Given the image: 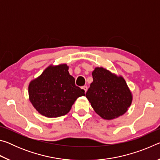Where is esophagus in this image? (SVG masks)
<instances>
[{
    "instance_id": "34e87169",
    "label": "esophagus",
    "mask_w": 160,
    "mask_h": 160,
    "mask_svg": "<svg viewBox=\"0 0 160 160\" xmlns=\"http://www.w3.org/2000/svg\"><path fill=\"white\" fill-rule=\"evenodd\" d=\"M82 89L84 91H85V92H86L87 90H88V87L85 86H85H82Z\"/></svg>"
}]
</instances>
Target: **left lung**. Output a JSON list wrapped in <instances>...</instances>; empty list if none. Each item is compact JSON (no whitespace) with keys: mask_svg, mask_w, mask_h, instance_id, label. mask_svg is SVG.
I'll use <instances>...</instances> for the list:
<instances>
[{"mask_svg":"<svg viewBox=\"0 0 160 160\" xmlns=\"http://www.w3.org/2000/svg\"><path fill=\"white\" fill-rule=\"evenodd\" d=\"M92 74L93 82L85 95L94 112L107 120L124 114L132 97L123 78L102 67L95 68Z\"/></svg>","mask_w":160,"mask_h":160,"instance_id":"8db88e82","label":"left lung"}]
</instances>
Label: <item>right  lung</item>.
<instances>
[{"instance_id":"1","label":"right lung","mask_w":160,"mask_h":160,"mask_svg":"<svg viewBox=\"0 0 160 160\" xmlns=\"http://www.w3.org/2000/svg\"><path fill=\"white\" fill-rule=\"evenodd\" d=\"M28 92L33 107L48 118L66 115L75 100L85 95V91L75 85L66 64L47 68L40 76L31 81Z\"/></svg>"}]
</instances>
